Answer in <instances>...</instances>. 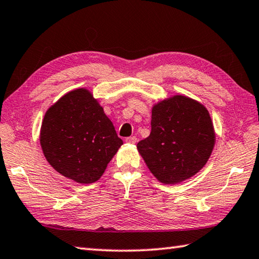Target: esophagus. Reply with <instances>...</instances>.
I'll use <instances>...</instances> for the list:
<instances>
[{
	"label": "esophagus",
	"mask_w": 259,
	"mask_h": 259,
	"mask_svg": "<svg viewBox=\"0 0 259 259\" xmlns=\"http://www.w3.org/2000/svg\"><path fill=\"white\" fill-rule=\"evenodd\" d=\"M125 143H128V144H136V143H137V137H136V136H133V137L125 138Z\"/></svg>",
	"instance_id": "34e87169"
}]
</instances>
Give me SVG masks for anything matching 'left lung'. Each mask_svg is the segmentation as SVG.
Listing matches in <instances>:
<instances>
[{"mask_svg":"<svg viewBox=\"0 0 259 259\" xmlns=\"http://www.w3.org/2000/svg\"><path fill=\"white\" fill-rule=\"evenodd\" d=\"M152 131L137 144L146 165L159 182L177 185L207 163L215 145L213 122L206 107L176 95L152 109Z\"/></svg>","mask_w":259,"mask_h":259,"instance_id":"left-lung-1","label":"left lung"}]
</instances>
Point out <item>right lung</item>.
I'll use <instances>...</instances> for the list:
<instances>
[{
    "instance_id": "1",
    "label": "right lung",
    "mask_w": 259,
    "mask_h": 259,
    "mask_svg": "<svg viewBox=\"0 0 259 259\" xmlns=\"http://www.w3.org/2000/svg\"><path fill=\"white\" fill-rule=\"evenodd\" d=\"M39 142L52 167L81 185L97 181L123 144L86 88L69 92L46 111Z\"/></svg>"
}]
</instances>
